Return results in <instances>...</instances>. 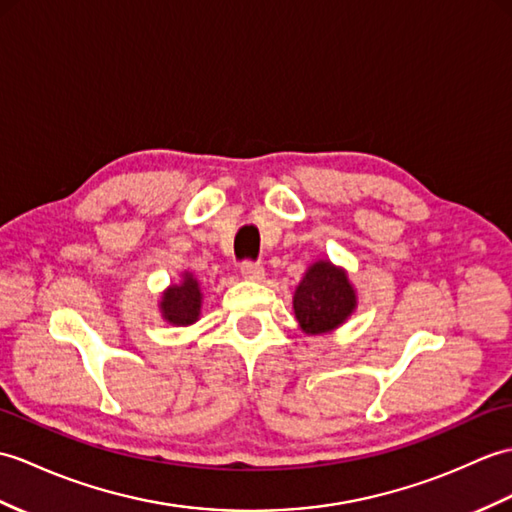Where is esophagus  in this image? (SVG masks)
Returning <instances> with one entry per match:
<instances>
[{"mask_svg": "<svg viewBox=\"0 0 512 512\" xmlns=\"http://www.w3.org/2000/svg\"><path fill=\"white\" fill-rule=\"evenodd\" d=\"M240 272H242V277H244V279H251V281L264 279V266H261L259 261H251V259L242 261Z\"/></svg>", "mask_w": 512, "mask_h": 512, "instance_id": "34e87169", "label": "esophagus"}]
</instances>
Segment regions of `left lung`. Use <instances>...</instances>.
<instances>
[{
	"mask_svg": "<svg viewBox=\"0 0 512 512\" xmlns=\"http://www.w3.org/2000/svg\"><path fill=\"white\" fill-rule=\"evenodd\" d=\"M355 310V292L347 275L329 261H318L305 272L294 292V314L305 334H327Z\"/></svg>",
	"mask_w": 512,
	"mask_h": 512,
	"instance_id": "obj_1",
	"label": "left lung"
}]
</instances>
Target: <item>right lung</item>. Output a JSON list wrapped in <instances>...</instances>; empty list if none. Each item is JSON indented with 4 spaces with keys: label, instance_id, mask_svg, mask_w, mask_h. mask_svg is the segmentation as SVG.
<instances>
[{
    "label": "right lung",
    "instance_id": "right-lung-1",
    "mask_svg": "<svg viewBox=\"0 0 512 512\" xmlns=\"http://www.w3.org/2000/svg\"><path fill=\"white\" fill-rule=\"evenodd\" d=\"M200 299L202 294L198 288V281L192 275H185V281L181 285H172V288L163 294V318L172 325L196 323L200 314Z\"/></svg>",
    "mask_w": 512,
    "mask_h": 512
}]
</instances>
